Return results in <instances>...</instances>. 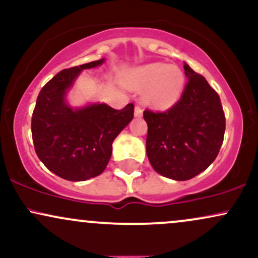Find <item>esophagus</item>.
Segmentation results:
<instances>
[{
    "label": "esophagus",
    "mask_w": 258,
    "mask_h": 258,
    "mask_svg": "<svg viewBox=\"0 0 258 258\" xmlns=\"http://www.w3.org/2000/svg\"><path fill=\"white\" fill-rule=\"evenodd\" d=\"M142 115H143V109H142V106L141 105H136V108H135V116L141 117Z\"/></svg>",
    "instance_id": "esophagus-1"
}]
</instances>
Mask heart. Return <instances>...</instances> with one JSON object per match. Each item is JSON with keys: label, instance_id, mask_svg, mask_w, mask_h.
I'll use <instances>...</instances> for the list:
<instances>
[{"label": "heart", "instance_id": "heart-1", "mask_svg": "<svg viewBox=\"0 0 258 258\" xmlns=\"http://www.w3.org/2000/svg\"><path fill=\"white\" fill-rule=\"evenodd\" d=\"M132 82L139 88L148 87L147 99L149 103L156 108L166 109L179 99L185 76L176 65L153 63L136 69Z\"/></svg>", "mask_w": 258, "mask_h": 258}]
</instances>
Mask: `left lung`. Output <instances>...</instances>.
<instances>
[{"instance_id": "8db88e82", "label": "left lung", "mask_w": 258, "mask_h": 258, "mask_svg": "<svg viewBox=\"0 0 258 258\" xmlns=\"http://www.w3.org/2000/svg\"><path fill=\"white\" fill-rule=\"evenodd\" d=\"M184 73L188 82L176 104L165 111L143 112L150 165L174 180L190 179L206 170L217 158L226 131L217 92L188 64Z\"/></svg>"}]
</instances>
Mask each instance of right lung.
Listing matches in <instances>:
<instances>
[{"label": "right lung", "instance_id": "obj_1", "mask_svg": "<svg viewBox=\"0 0 258 258\" xmlns=\"http://www.w3.org/2000/svg\"><path fill=\"white\" fill-rule=\"evenodd\" d=\"M103 61L61 70L38 93L31 117L35 152L60 178L86 180L102 173L110 160L112 142L133 119L132 103L121 110L106 104L73 110L65 103L67 90L81 70Z\"/></svg>", "mask_w": 258, "mask_h": 258}]
</instances>
